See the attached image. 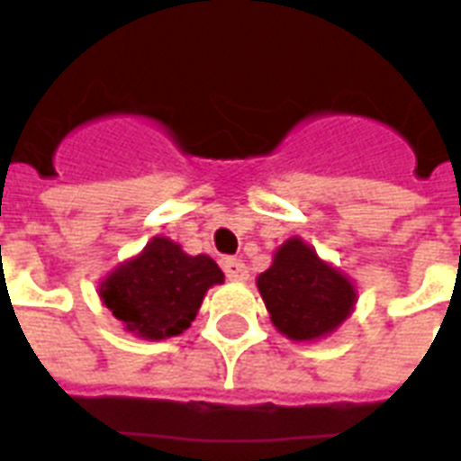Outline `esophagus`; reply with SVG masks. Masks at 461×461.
Wrapping results in <instances>:
<instances>
[{
    "instance_id": "1",
    "label": "esophagus",
    "mask_w": 461,
    "mask_h": 461,
    "mask_svg": "<svg viewBox=\"0 0 461 461\" xmlns=\"http://www.w3.org/2000/svg\"><path fill=\"white\" fill-rule=\"evenodd\" d=\"M222 270H224V275H227V280H231V282L249 280V267H246L244 260L224 258L222 260Z\"/></svg>"
}]
</instances>
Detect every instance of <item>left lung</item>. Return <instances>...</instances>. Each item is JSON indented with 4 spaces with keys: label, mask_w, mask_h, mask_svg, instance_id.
Returning a JSON list of instances; mask_svg holds the SVG:
<instances>
[{
    "label": "left lung",
    "mask_w": 461,
    "mask_h": 461,
    "mask_svg": "<svg viewBox=\"0 0 461 461\" xmlns=\"http://www.w3.org/2000/svg\"><path fill=\"white\" fill-rule=\"evenodd\" d=\"M258 289L275 328L289 339H318L347 321L357 292L302 239H289L260 273Z\"/></svg>",
    "instance_id": "1"
}]
</instances>
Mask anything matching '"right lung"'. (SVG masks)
Instances as JSON below:
<instances>
[{"label":"right lung","instance_id":"obj_1","mask_svg":"<svg viewBox=\"0 0 461 461\" xmlns=\"http://www.w3.org/2000/svg\"><path fill=\"white\" fill-rule=\"evenodd\" d=\"M222 280L210 256H186L179 244L155 237L139 258L119 266L103 282L100 296L126 330L165 339L194 322L208 287Z\"/></svg>","mask_w":461,"mask_h":461}]
</instances>
